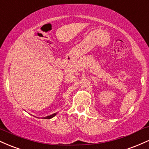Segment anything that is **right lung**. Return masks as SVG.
Wrapping results in <instances>:
<instances>
[{
	"instance_id": "obj_1",
	"label": "right lung",
	"mask_w": 149,
	"mask_h": 149,
	"mask_svg": "<svg viewBox=\"0 0 149 149\" xmlns=\"http://www.w3.org/2000/svg\"><path fill=\"white\" fill-rule=\"evenodd\" d=\"M56 114H57V113H53L51 116H47V117H45L44 118H45V119H50V118H52L54 117V116H55Z\"/></svg>"
}]
</instances>
